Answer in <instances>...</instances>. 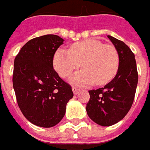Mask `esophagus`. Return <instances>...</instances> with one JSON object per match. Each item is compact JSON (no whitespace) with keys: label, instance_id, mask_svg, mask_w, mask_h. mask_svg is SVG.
I'll use <instances>...</instances> for the list:
<instances>
[{"label":"esophagus","instance_id":"1","mask_svg":"<svg viewBox=\"0 0 150 150\" xmlns=\"http://www.w3.org/2000/svg\"><path fill=\"white\" fill-rule=\"evenodd\" d=\"M71 90H72V92L74 95H78V93L79 92V89H78L77 87H74V86L71 88Z\"/></svg>","mask_w":150,"mask_h":150}]
</instances>
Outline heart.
Masks as SVG:
<instances>
[{"label":"heart","mask_w":150,"mask_h":150,"mask_svg":"<svg viewBox=\"0 0 150 150\" xmlns=\"http://www.w3.org/2000/svg\"><path fill=\"white\" fill-rule=\"evenodd\" d=\"M119 64L117 49L111 44H103L95 39L76 42L70 47L69 51L59 48L54 56V69L64 79L82 66L83 70L71 79L79 85L108 83L116 75Z\"/></svg>","instance_id":"heart-1"}]
</instances>
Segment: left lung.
<instances>
[{
	"label": "left lung",
	"instance_id": "left-lung-1",
	"mask_svg": "<svg viewBox=\"0 0 150 150\" xmlns=\"http://www.w3.org/2000/svg\"><path fill=\"white\" fill-rule=\"evenodd\" d=\"M118 51L120 64L116 76L103 88L89 91L88 116L95 123L110 126L120 121L133 103L138 81L135 55L125 42L108 36Z\"/></svg>",
	"mask_w": 150,
	"mask_h": 150
}]
</instances>
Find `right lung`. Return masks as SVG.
<instances>
[{
  "label": "right lung",
  "instance_id": "add662e5",
  "mask_svg": "<svg viewBox=\"0 0 150 150\" xmlns=\"http://www.w3.org/2000/svg\"><path fill=\"white\" fill-rule=\"evenodd\" d=\"M63 42L56 35L33 38L14 59L13 85L18 105L27 120L40 127L59 123L73 96L71 87L53 67L54 55Z\"/></svg>",
  "mask_w": 150,
  "mask_h": 150
}]
</instances>
